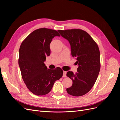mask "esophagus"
Returning a JSON list of instances; mask_svg holds the SVG:
<instances>
[{"label":"esophagus","instance_id":"34e87169","mask_svg":"<svg viewBox=\"0 0 120 120\" xmlns=\"http://www.w3.org/2000/svg\"><path fill=\"white\" fill-rule=\"evenodd\" d=\"M63 76L64 77H66V71H63Z\"/></svg>","mask_w":120,"mask_h":120}]
</instances>
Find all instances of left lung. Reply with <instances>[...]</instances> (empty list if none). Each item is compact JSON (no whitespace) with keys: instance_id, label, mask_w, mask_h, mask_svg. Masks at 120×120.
I'll return each mask as SVG.
<instances>
[{"instance_id":"obj_1","label":"left lung","mask_w":120,"mask_h":120,"mask_svg":"<svg viewBox=\"0 0 120 120\" xmlns=\"http://www.w3.org/2000/svg\"><path fill=\"white\" fill-rule=\"evenodd\" d=\"M58 31L70 43L71 55L76 58L79 66L75 74L71 71L67 73L73 84L66 88V91L73 96L84 95L93 87L99 74L101 65L99 47L91 36L82 30Z\"/></svg>"}]
</instances>
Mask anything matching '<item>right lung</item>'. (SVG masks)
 Here are the masks:
<instances>
[{
    "mask_svg": "<svg viewBox=\"0 0 120 120\" xmlns=\"http://www.w3.org/2000/svg\"><path fill=\"white\" fill-rule=\"evenodd\" d=\"M60 36L57 30L46 28L35 30L22 41L19 51L18 64L22 79L27 88L37 96L49 93L56 81L63 76L58 67L47 69L44 63L51 54L52 39Z\"/></svg>",
    "mask_w": 120,
    "mask_h": 120,
    "instance_id": "1",
    "label": "right lung"
}]
</instances>
